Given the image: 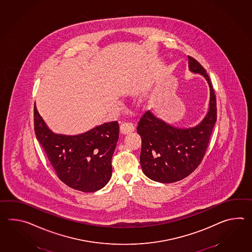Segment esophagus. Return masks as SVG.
<instances>
[{
  "label": "esophagus",
  "instance_id": "1",
  "mask_svg": "<svg viewBox=\"0 0 252 252\" xmlns=\"http://www.w3.org/2000/svg\"><path fill=\"white\" fill-rule=\"evenodd\" d=\"M120 133L122 134H128L134 130V126L130 123H124L119 127Z\"/></svg>",
  "mask_w": 252,
  "mask_h": 252
}]
</instances>
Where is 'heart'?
Returning a JSON list of instances; mask_svg holds the SVG:
<instances>
[{"label": "heart", "mask_w": 252, "mask_h": 252, "mask_svg": "<svg viewBox=\"0 0 252 252\" xmlns=\"http://www.w3.org/2000/svg\"><path fill=\"white\" fill-rule=\"evenodd\" d=\"M145 100V98H144V96H140L139 101L140 102H143V101Z\"/></svg>", "instance_id": "1"}]
</instances>
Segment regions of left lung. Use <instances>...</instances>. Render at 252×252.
Wrapping results in <instances>:
<instances>
[{
    "instance_id": "8db88e82",
    "label": "left lung",
    "mask_w": 252,
    "mask_h": 252,
    "mask_svg": "<svg viewBox=\"0 0 252 252\" xmlns=\"http://www.w3.org/2000/svg\"><path fill=\"white\" fill-rule=\"evenodd\" d=\"M188 64L190 72L201 75L209 85L210 102L204 118L193 127H176L149 110L141 118L136 128L142 139V170L148 178L158 183L178 182L199 166L217 120L216 96L206 70L190 56Z\"/></svg>"
}]
</instances>
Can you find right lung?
I'll return each mask as SVG.
<instances>
[{"mask_svg": "<svg viewBox=\"0 0 252 252\" xmlns=\"http://www.w3.org/2000/svg\"><path fill=\"white\" fill-rule=\"evenodd\" d=\"M34 131L58 177L75 190L93 192L111 178L113 154L118 143V121L76 135L56 134L34 105Z\"/></svg>", "mask_w": 252, "mask_h": 252, "instance_id": "obj_1", "label": "right lung"}]
</instances>
